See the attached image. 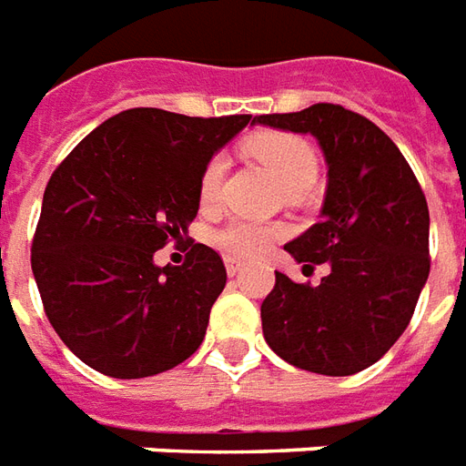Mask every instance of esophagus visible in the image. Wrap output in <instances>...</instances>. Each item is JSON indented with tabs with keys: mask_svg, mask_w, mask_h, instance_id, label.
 <instances>
[{
	"mask_svg": "<svg viewBox=\"0 0 466 466\" xmlns=\"http://www.w3.org/2000/svg\"><path fill=\"white\" fill-rule=\"evenodd\" d=\"M226 270H228V276H238L240 270H243V263H240V260L228 258L226 260Z\"/></svg>",
	"mask_w": 466,
	"mask_h": 466,
	"instance_id": "esophagus-1",
	"label": "esophagus"
}]
</instances>
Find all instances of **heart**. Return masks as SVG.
Returning <instances> with one entry per match:
<instances>
[{"mask_svg": "<svg viewBox=\"0 0 466 466\" xmlns=\"http://www.w3.org/2000/svg\"><path fill=\"white\" fill-rule=\"evenodd\" d=\"M248 150L258 163L266 165L280 186L289 193L303 190L316 180L319 173V160L313 147L303 137L291 133H258L246 143ZM223 170H226V160L216 155L210 157L200 173L198 180V200L200 206L210 208L218 200V190H220V180H223ZM279 226H268V223H250V220H230L223 228H218L213 233V243L223 250L230 258H258L263 250L268 248L273 240L279 238Z\"/></svg>", "mask_w": 466, "mask_h": 466, "instance_id": "b5f03b06", "label": "heart"}]
</instances>
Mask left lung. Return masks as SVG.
Segmentation results:
<instances>
[{"label": "left lung", "instance_id": "left-lung-1", "mask_svg": "<svg viewBox=\"0 0 466 466\" xmlns=\"http://www.w3.org/2000/svg\"><path fill=\"white\" fill-rule=\"evenodd\" d=\"M253 122L313 135L329 165L321 223L286 250L303 268L331 270L319 286L276 270L260 306L263 336L313 374L364 371L397 344L427 283V198L391 137L359 112L319 102Z\"/></svg>", "mask_w": 466, "mask_h": 466}]
</instances>
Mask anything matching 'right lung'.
Instances as JSON below:
<instances>
[{
    "label": "right lung",
    "instance_id": "obj_1",
    "mask_svg": "<svg viewBox=\"0 0 466 466\" xmlns=\"http://www.w3.org/2000/svg\"><path fill=\"white\" fill-rule=\"evenodd\" d=\"M248 122L133 107L95 127L52 173L32 273L52 329L95 371L143 379L203 344L226 289L223 260L203 243L183 266L160 268L153 256L186 236L203 167Z\"/></svg>",
    "mask_w": 466,
    "mask_h": 466
}]
</instances>
